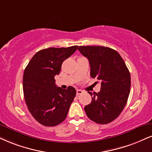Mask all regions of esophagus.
<instances>
[{"instance_id":"1","label":"esophagus","mask_w":152,"mask_h":152,"mask_svg":"<svg viewBox=\"0 0 152 152\" xmlns=\"http://www.w3.org/2000/svg\"><path fill=\"white\" fill-rule=\"evenodd\" d=\"M83 93V91L82 90H80V89H77V95H80V94H82Z\"/></svg>"}]
</instances>
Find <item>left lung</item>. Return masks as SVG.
I'll use <instances>...</instances> for the list:
<instances>
[{"label": "left lung", "mask_w": 152, "mask_h": 152, "mask_svg": "<svg viewBox=\"0 0 152 152\" xmlns=\"http://www.w3.org/2000/svg\"><path fill=\"white\" fill-rule=\"evenodd\" d=\"M78 50L87 58L90 75L101 82V90L92 94L91 102L85 107L89 119L107 124L123 111L130 91V74L121 55L115 50L100 46H80Z\"/></svg>", "instance_id": "1"}]
</instances>
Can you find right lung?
<instances>
[{"label":"right lung","mask_w":152,"mask_h":152,"mask_svg":"<svg viewBox=\"0 0 152 152\" xmlns=\"http://www.w3.org/2000/svg\"><path fill=\"white\" fill-rule=\"evenodd\" d=\"M48 48L35 54L23 75V92L28 109L39 123L53 127L65 121L76 95L74 87L63 89L56 85L54 77L59 75L63 62L77 49Z\"/></svg>","instance_id":"right-lung-1"}]
</instances>
